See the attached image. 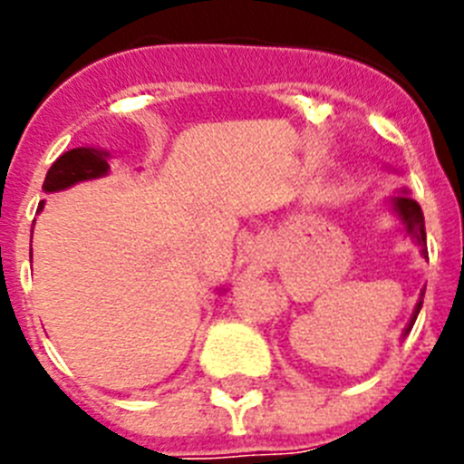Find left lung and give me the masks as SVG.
<instances>
[{
  "mask_svg": "<svg viewBox=\"0 0 464 464\" xmlns=\"http://www.w3.org/2000/svg\"><path fill=\"white\" fill-rule=\"evenodd\" d=\"M393 208H396V212H398V215H401L402 224H405V231H408L410 236L414 237V242H417V246H419V249H421V256L428 258V249H426V224H423V212H421V208H419V203L412 201V198H408V197H396V198H393ZM423 293H426V288H423ZM423 293H421V300L417 302V309H414L412 320H410V324H408V330H405V334H408V332L412 330L414 320H417L419 311H421Z\"/></svg>",
  "mask_w": 464,
  "mask_h": 464,
  "instance_id": "8db88e82",
  "label": "left lung"
}]
</instances>
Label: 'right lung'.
I'll return each instance as SVG.
<instances>
[{"instance_id":"right-lung-1","label":"right lung","mask_w":464,"mask_h":464,"mask_svg":"<svg viewBox=\"0 0 464 464\" xmlns=\"http://www.w3.org/2000/svg\"><path fill=\"white\" fill-rule=\"evenodd\" d=\"M110 164H107V153L105 150L95 149H72L68 153H63L62 158L56 160L50 167L45 176V183L43 189L45 192H56V189H66L71 185L80 183V180H91L98 179V176H105ZM43 208V203L38 206V210Z\"/></svg>"}]
</instances>
